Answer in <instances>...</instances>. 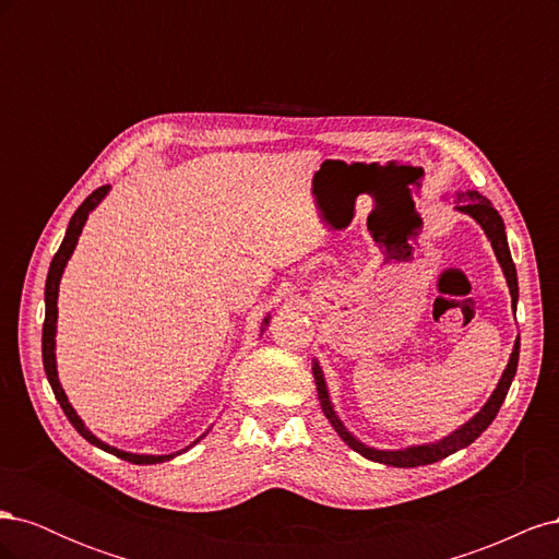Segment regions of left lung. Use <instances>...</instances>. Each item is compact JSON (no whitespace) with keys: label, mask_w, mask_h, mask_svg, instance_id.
Listing matches in <instances>:
<instances>
[{"label":"left lung","mask_w":559,"mask_h":559,"mask_svg":"<svg viewBox=\"0 0 559 559\" xmlns=\"http://www.w3.org/2000/svg\"><path fill=\"white\" fill-rule=\"evenodd\" d=\"M456 210L464 212V214H471L476 222L483 226V230L487 233V238L492 240V247H495V253L497 259L503 267V275H506V282H509V289H511V298H513V308L518 302V273H515V263L511 259V251H509V240H506V228H503V222L499 212L492 207V202H489L485 195L476 193V191H468V193H460L456 195ZM518 357H520V337L515 341V347H513V354H511V361L509 366H506L503 376L495 389V394L489 396V401L485 403V408L473 417L471 421H466V425L462 429H456L454 433H450L448 438H443V441L438 443H431V445H417V448H408V450H396V452H384V450H373V448H366L361 445L357 438H352L345 427L341 425V419L335 417V413L331 411V403H329V394H326V384H324V378H321V370L319 366H314V382H317V392H319V399H321V408H324V415L329 417V421L333 425V429L341 433L343 441L354 450L364 454L366 460L370 462H380V464H389V466H399V468H411V466H425V464H433V462H441L445 460V456H450L452 452L462 450L466 445H471L476 438L492 425V419L497 417L501 403L506 399V394H509V386L515 378V370H518Z\"/></svg>","instance_id":"obj_1"}]
</instances>
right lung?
<instances>
[{
	"instance_id": "right-lung-1",
	"label": "right lung",
	"mask_w": 559,
	"mask_h": 559,
	"mask_svg": "<svg viewBox=\"0 0 559 559\" xmlns=\"http://www.w3.org/2000/svg\"><path fill=\"white\" fill-rule=\"evenodd\" d=\"M109 191V183L107 186H99V189H95L86 200L81 202L79 210L74 212V216L70 218V226H67V233H64V240L60 245V249L56 251L53 261H50V267H48V277H46V319H44V333H41V357H44V370H46V378L50 382V389H53V394L60 403V408L64 411L67 419L72 421V427L86 438L88 443L103 448L105 452H111L116 456H121V460L126 462H132V464H158L163 460H167V456H148V454H130V452H121L116 448H109L105 445L103 441H97V438L83 427V421L76 417L74 408L70 405V401H67L62 386L58 382V370H56V321H58V286H60V277H62V270L67 265V259L72 257V251L76 247V240L81 235V228L83 224H86L88 218V212L97 205L99 200H103ZM267 324V319H265Z\"/></svg>"
}]
</instances>
